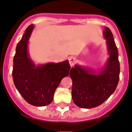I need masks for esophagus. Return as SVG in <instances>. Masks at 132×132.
Wrapping results in <instances>:
<instances>
[{
	"mask_svg": "<svg viewBox=\"0 0 132 132\" xmlns=\"http://www.w3.org/2000/svg\"><path fill=\"white\" fill-rule=\"evenodd\" d=\"M76 62V58L74 57L71 56L69 58V63L70 66H73Z\"/></svg>",
	"mask_w": 132,
	"mask_h": 132,
	"instance_id": "obj_1",
	"label": "esophagus"
}]
</instances>
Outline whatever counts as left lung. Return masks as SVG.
I'll return each instance as SVG.
<instances>
[{
    "instance_id": "8db88e82",
    "label": "left lung",
    "mask_w": 132,
    "mask_h": 132,
    "mask_svg": "<svg viewBox=\"0 0 132 132\" xmlns=\"http://www.w3.org/2000/svg\"><path fill=\"white\" fill-rule=\"evenodd\" d=\"M109 58L104 69L96 72L75 65L70 70L72 80V97L74 104L82 108H92L104 103L114 93L120 78L118 51L110 29L105 27Z\"/></svg>"
}]
</instances>
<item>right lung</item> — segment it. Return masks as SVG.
<instances>
[{
	"instance_id": "right-lung-1",
	"label": "right lung",
	"mask_w": 132,
	"mask_h": 132,
	"mask_svg": "<svg viewBox=\"0 0 132 132\" xmlns=\"http://www.w3.org/2000/svg\"><path fill=\"white\" fill-rule=\"evenodd\" d=\"M34 28L28 26L16 46L13 59L14 84L24 99L34 106H45L53 100L54 94L63 78L69 74L68 60L36 66L28 53V40Z\"/></svg>"
}]
</instances>
